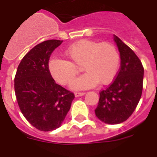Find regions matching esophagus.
Returning <instances> with one entry per match:
<instances>
[{"instance_id": "esophagus-1", "label": "esophagus", "mask_w": 157, "mask_h": 157, "mask_svg": "<svg viewBox=\"0 0 157 157\" xmlns=\"http://www.w3.org/2000/svg\"><path fill=\"white\" fill-rule=\"evenodd\" d=\"M85 94L84 92H75V97H81V96H83Z\"/></svg>"}]
</instances>
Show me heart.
I'll use <instances>...</instances> for the list:
<instances>
[{"mask_svg": "<svg viewBox=\"0 0 157 157\" xmlns=\"http://www.w3.org/2000/svg\"><path fill=\"white\" fill-rule=\"evenodd\" d=\"M68 60L52 58L48 64V71L60 85H68L80 72H86L72 82L71 87L81 89L98 84L107 85L114 80L120 65V55L110 43L81 40L71 45L65 51Z\"/></svg>", "mask_w": 157, "mask_h": 157, "instance_id": "b5f03b06", "label": "heart"}]
</instances>
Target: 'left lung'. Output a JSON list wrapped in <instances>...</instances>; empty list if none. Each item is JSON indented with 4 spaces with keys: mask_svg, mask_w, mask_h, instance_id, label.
<instances>
[{
    "mask_svg": "<svg viewBox=\"0 0 157 157\" xmlns=\"http://www.w3.org/2000/svg\"><path fill=\"white\" fill-rule=\"evenodd\" d=\"M120 53V68L112 83L99 92L97 117L106 124H117L127 120L141 98L144 67L135 52L114 35Z\"/></svg>",
    "mask_w": 157,
    "mask_h": 157,
    "instance_id": "left-lung-1",
    "label": "left lung"
}]
</instances>
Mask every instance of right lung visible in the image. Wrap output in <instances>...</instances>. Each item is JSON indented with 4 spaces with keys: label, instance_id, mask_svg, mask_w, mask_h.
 <instances>
[{
    "label": "right lung",
    "instance_id": "add662e5",
    "mask_svg": "<svg viewBox=\"0 0 157 157\" xmlns=\"http://www.w3.org/2000/svg\"><path fill=\"white\" fill-rule=\"evenodd\" d=\"M61 43L50 39L33 47L21 60L14 78L19 109L26 119L41 131L59 128L75 98L74 93L58 85L48 71L50 55Z\"/></svg>",
    "mask_w": 157,
    "mask_h": 157
}]
</instances>
